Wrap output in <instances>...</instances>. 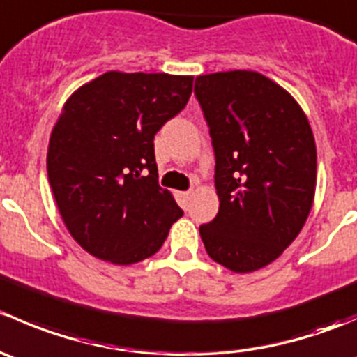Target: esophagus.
Returning a JSON list of instances; mask_svg holds the SVG:
<instances>
[{"label":"esophagus","instance_id":"obj_1","mask_svg":"<svg viewBox=\"0 0 357 357\" xmlns=\"http://www.w3.org/2000/svg\"><path fill=\"white\" fill-rule=\"evenodd\" d=\"M179 199H181L183 207H186V205H188L190 199H192V193H190V192H181V193H179Z\"/></svg>","mask_w":357,"mask_h":357}]
</instances>
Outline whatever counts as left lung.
<instances>
[{
	"label": "left lung",
	"mask_w": 357,
	"mask_h": 357,
	"mask_svg": "<svg viewBox=\"0 0 357 357\" xmlns=\"http://www.w3.org/2000/svg\"><path fill=\"white\" fill-rule=\"evenodd\" d=\"M195 95L215 153L219 212L200 236L208 257L252 273L297 238L316 192V143L297 100L266 75H199Z\"/></svg>",
	"instance_id": "left-lung-1"
}]
</instances>
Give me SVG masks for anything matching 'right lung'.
Segmentation results:
<instances>
[{
    "label": "right lung",
    "instance_id": "add662e5",
    "mask_svg": "<svg viewBox=\"0 0 357 357\" xmlns=\"http://www.w3.org/2000/svg\"><path fill=\"white\" fill-rule=\"evenodd\" d=\"M192 89V75L110 70L63 103L48 181L68 233L93 257L117 266L152 257L183 215L158 186L153 138Z\"/></svg>",
    "mask_w": 357,
    "mask_h": 357
}]
</instances>
